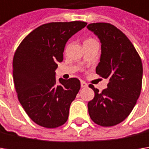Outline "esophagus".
Returning a JSON list of instances; mask_svg holds the SVG:
<instances>
[{
	"label": "esophagus",
	"instance_id": "esophagus-1",
	"mask_svg": "<svg viewBox=\"0 0 149 149\" xmlns=\"http://www.w3.org/2000/svg\"><path fill=\"white\" fill-rule=\"evenodd\" d=\"M81 88H85V87H87L88 86V84L86 83V82H84V81H81Z\"/></svg>",
	"mask_w": 149,
	"mask_h": 149
}]
</instances>
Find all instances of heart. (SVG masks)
Wrapping results in <instances>:
<instances>
[{
    "label": "heart",
    "mask_w": 149,
    "mask_h": 149,
    "mask_svg": "<svg viewBox=\"0 0 149 149\" xmlns=\"http://www.w3.org/2000/svg\"><path fill=\"white\" fill-rule=\"evenodd\" d=\"M93 41H95V40L92 39V38H88V39H86V40H84V44L91 43V42H93Z\"/></svg>",
    "instance_id": "1"
}]
</instances>
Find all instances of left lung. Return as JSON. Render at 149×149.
Here are the masks:
<instances>
[{"mask_svg":"<svg viewBox=\"0 0 149 149\" xmlns=\"http://www.w3.org/2000/svg\"><path fill=\"white\" fill-rule=\"evenodd\" d=\"M87 28L102 44L96 74L109 80L101 93L93 84L89 85L95 92L94 99L88 103L89 114L96 124L111 127L129 116L140 95L142 60L129 38L113 25L98 22Z\"/></svg>","mask_w":149,"mask_h":149,"instance_id":"8db88e82","label":"left lung"}]
</instances>
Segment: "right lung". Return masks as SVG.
<instances>
[{
  "mask_svg": "<svg viewBox=\"0 0 149 149\" xmlns=\"http://www.w3.org/2000/svg\"><path fill=\"white\" fill-rule=\"evenodd\" d=\"M87 25L84 21L51 22L35 29L21 41L13 58L15 88L32 121L47 129L65 123L72 101L80 89L77 78L55 80L57 62L64 60L68 40Z\"/></svg>",
  "mask_w": 149,
  "mask_h": 149,
  "instance_id": "right-lung-1",
  "label": "right lung"
}]
</instances>
